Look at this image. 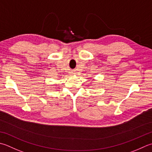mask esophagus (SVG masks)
Instances as JSON below:
<instances>
[{
	"instance_id": "34e87169",
	"label": "esophagus",
	"mask_w": 152,
	"mask_h": 152,
	"mask_svg": "<svg viewBox=\"0 0 152 152\" xmlns=\"http://www.w3.org/2000/svg\"><path fill=\"white\" fill-rule=\"evenodd\" d=\"M76 74V72H74V70H72V71H71V72H70V75L73 76V75H74V74Z\"/></svg>"
}]
</instances>
